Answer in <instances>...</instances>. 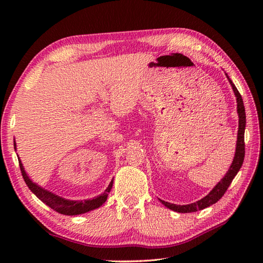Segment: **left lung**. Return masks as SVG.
I'll use <instances>...</instances> for the list:
<instances>
[{"label":"left lung","instance_id":"8db88e82","mask_svg":"<svg viewBox=\"0 0 263 263\" xmlns=\"http://www.w3.org/2000/svg\"><path fill=\"white\" fill-rule=\"evenodd\" d=\"M227 77L228 81H230L231 86L234 90V93L236 96V102H237V113H238V133H237V142H236V152L235 156H234L233 163L230 167V170L226 173V175L222 177V180L217 184V185L212 189V191L208 195H205L204 198L201 200L197 201L194 203H190V204H174V203H170L166 202L164 200H160V202L163 203L167 208H170L171 210H174L176 212H182V214H187V212H194L198 210H202L206 206H209L211 204L216 203L218 200H219L222 195L225 194L227 191L228 186L231 185L232 181L234 180V177L236 176L238 173L239 168L242 167L243 160H244V156H245V142H244V131H245V124H247V116H245V108H244V104H243V99L241 93L238 92L237 88L234 85L233 81L230 79V77Z\"/></svg>","mask_w":263,"mask_h":263}]
</instances>
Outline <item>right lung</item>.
I'll return each instance as SVG.
<instances>
[{
    "instance_id": "1",
    "label": "right lung",
    "mask_w": 263,
    "mask_h": 263,
    "mask_svg": "<svg viewBox=\"0 0 263 263\" xmlns=\"http://www.w3.org/2000/svg\"><path fill=\"white\" fill-rule=\"evenodd\" d=\"M14 149H15V142H14ZM19 166H20L22 177H24V180L28 185V187L30 189V191L35 194L39 200H42L44 203H46L48 206H51L53 210L58 211L59 214L66 215V216L81 215V214H85V212L99 208V206L102 205L106 200H107L108 193L110 192L111 186H113V180H111L108 187L105 190V192L91 200H83V201L66 200L64 198H61L59 195H55L54 193L47 191L45 189L41 187L39 185H37L36 183H33L26 174L25 168L24 166H22L20 159H19Z\"/></svg>"
}]
</instances>
